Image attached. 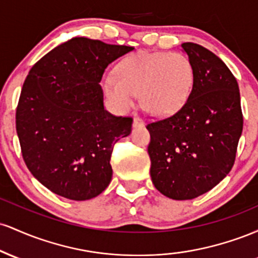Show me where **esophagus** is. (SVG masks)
<instances>
[{"label": "esophagus", "mask_w": 258, "mask_h": 258, "mask_svg": "<svg viewBox=\"0 0 258 258\" xmlns=\"http://www.w3.org/2000/svg\"><path fill=\"white\" fill-rule=\"evenodd\" d=\"M144 126V120L141 117H135L133 119V127H143Z\"/></svg>", "instance_id": "34e87169"}]
</instances>
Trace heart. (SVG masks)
I'll use <instances>...</instances> for the list:
<instances>
[{"mask_svg": "<svg viewBox=\"0 0 258 258\" xmlns=\"http://www.w3.org/2000/svg\"><path fill=\"white\" fill-rule=\"evenodd\" d=\"M193 87V67L178 52H138L116 68V76L105 75L102 88L119 110H128L139 94L143 108L158 116L178 111Z\"/></svg>", "mask_w": 258, "mask_h": 258, "instance_id": "heart-1", "label": "heart"}]
</instances>
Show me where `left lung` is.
<instances>
[{"label":"left lung","instance_id":"obj_1","mask_svg":"<svg viewBox=\"0 0 258 258\" xmlns=\"http://www.w3.org/2000/svg\"><path fill=\"white\" fill-rule=\"evenodd\" d=\"M193 67V87L172 116L147 126L153 184L165 197L190 200L211 190L232 170L242 132L236 79L217 55L182 43Z\"/></svg>","mask_w":258,"mask_h":258}]
</instances>
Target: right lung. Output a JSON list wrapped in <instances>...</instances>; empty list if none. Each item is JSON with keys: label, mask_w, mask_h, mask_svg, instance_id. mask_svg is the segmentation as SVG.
Segmentation results:
<instances>
[{"label": "right lung", "mask_w": 258, "mask_h": 258, "mask_svg": "<svg viewBox=\"0 0 258 258\" xmlns=\"http://www.w3.org/2000/svg\"><path fill=\"white\" fill-rule=\"evenodd\" d=\"M133 49L74 37L26 76L16 114L23 159L54 194L88 200L110 183L112 148L131 133L132 117L105 110L99 82L109 64Z\"/></svg>", "instance_id": "1"}]
</instances>
